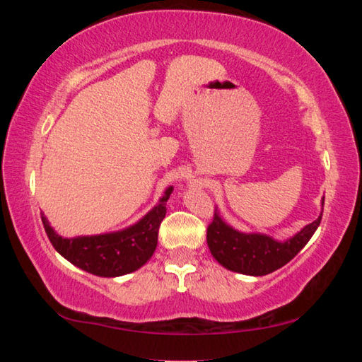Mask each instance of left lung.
Returning <instances> with one entry per match:
<instances>
[{
	"mask_svg": "<svg viewBox=\"0 0 362 362\" xmlns=\"http://www.w3.org/2000/svg\"><path fill=\"white\" fill-rule=\"evenodd\" d=\"M321 218L322 212L315 222L303 226L289 240L276 241L262 233L235 230L223 222L216 209L212 223L207 226V246L214 259L230 272L249 274V276H265L289 263L305 247L320 226Z\"/></svg>",
	"mask_w": 362,
	"mask_h": 362,
	"instance_id": "8db88e82",
	"label": "left lung"
}]
</instances>
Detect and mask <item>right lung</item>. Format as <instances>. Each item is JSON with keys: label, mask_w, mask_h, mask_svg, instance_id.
<instances>
[{"label": "right lung", "mask_w": 362, "mask_h": 362, "mask_svg": "<svg viewBox=\"0 0 362 362\" xmlns=\"http://www.w3.org/2000/svg\"><path fill=\"white\" fill-rule=\"evenodd\" d=\"M170 192L173 189L169 187L159 203L137 223L105 235L62 238L54 231L42 214L41 220L54 249L70 263L95 276L116 278L136 272L151 259L158 244L159 225L166 216V201Z\"/></svg>", "instance_id": "1"}]
</instances>
